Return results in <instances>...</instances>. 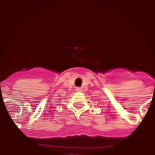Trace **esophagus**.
I'll return each mask as SVG.
<instances>
[{
    "instance_id": "1",
    "label": "esophagus",
    "mask_w": 155,
    "mask_h": 155,
    "mask_svg": "<svg viewBox=\"0 0 155 155\" xmlns=\"http://www.w3.org/2000/svg\"><path fill=\"white\" fill-rule=\"evenodd\" d=\"M75 90L77 91V92H81L82 89L80 88V87H76V88H75Z\"/></svg>"
}]
</instances>
